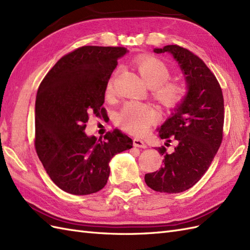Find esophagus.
<instances>
[{
    "label": "esophagus",
    "instance_id": "1",
    "mask_svg": "<svg viewBox=\"0 0 250 250\" xmlns=\"http://www.w3.org/2000/svg\"><path fill=\"white\" fill-rule=\"evenodd\" d=\"M133 146H136V147H140V148H146V147H147V145H146L143 140L140 139V138H135V139H133Z\"/></svg>",
    "mask_w": 250,
    "mask_h": 250
}]
</instances>
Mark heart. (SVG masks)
<instances>
[{
	"label": "heart",
	"mask_w": 250,
	"mask_h": 250,
	"mask_svg": "<svg viewBox=\"0 0 250 250\" xmlns=\"http://www.w3.org/2000/svg\"><path fill=\"white\" fill-rule=\"evenodd\" d=\"M137 68L143 81L153 89L155 99L167 108L178 105L185 95V88L176 82H167L169 69L166 62L155 56H142L137 59ZM112 92V82L108 83L107 93ZM156 120V112L148 105L128 102L118 114V123L124 129L136 135L147 131Z\"/></svg>",
	"instance_id": "b5f03b06"
}]
</instances>
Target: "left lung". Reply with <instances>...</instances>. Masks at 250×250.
Listing matches in <instances>:
<instances>
[{
    "mask_svg": "<svg viewBox=\"0 0 250 250\" xmlns=\"http://www.w3.org/2000/svg\"><path fill=\"white\" fill-rule=\"evenodd\" d=\"M168 53L177 62L185 77L187 92L171 115L158 127L166 145L175 140L173 153L166 147L158 151L164 157L163 167L145 175V182L157 192L180 193L203 177L214 159L223 140L224 97L220 83L208 66L187 48L166 45L154 48Z\"/></svg>",
    "mask_w": 250,
    "mask_h": 250,
    "instance_id": "obj_1",
    "label": "left lung"
}]
</instances>
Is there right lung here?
<instances>
[{
	"label": "right lung",
	"instance_id": "add662e5",
	"mask_svg": "<svg viewBox=\"0 0 250 250\" xmlns=\"http://www.w3.org/2000/svg\"><path fill=\"white\" fill-rule=\"evenodd\" d=\"M127 52L82 46L60 58L40 83L36 151L54 184L66 193L88 195L102 190L113 156L132 147V140L119 129L99 140L84 132L89 113L100 114L109 78Z\"/></svg>",
	"mask_w": 250,
	"mask_h": 250
}]
</instances>
